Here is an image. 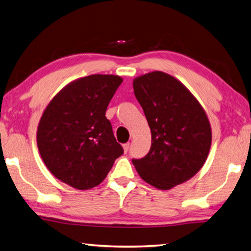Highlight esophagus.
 <instances>
[{
	"mask_svg": "<svg viewBox=\"0 0 251 251\" xmlns=\"http://www.w3.org/2000/svg\"><path fill=\"white\" fill-rule=\"evenodd\" d=\"M122 147H124V151L125 152H126L127 151H129V147H130V143H126V144L122 145Z\"/></svg>",
	"mask_w": 251,
	"mask_h": 251,
	"instance_id": "1",
	"label": "esophagus"
}]
</instances>
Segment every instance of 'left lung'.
I'll return each instance as SVG.
<instances>
[{"label": "left lung", "instance_id": "8db88e82", "mask_svg": "<svg viewBox=\"0 0 251 251\" xmlns=\"http://www.w3.org/2000/svg\"><path fill=\"white\" fill-rule=\"evenodd\" d=\"M151 132V146L133 159L139 176L158 190H170L201 170L210 151L212 133L206 111L175 76L151 71L133 80Z\"/></svg>", "mask_w": 251, "mask_h": 251}]
</instances>
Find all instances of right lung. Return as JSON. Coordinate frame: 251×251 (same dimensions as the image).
<instances>
[{
	"mask_svg": "<svg viewBox=\"0 0 251 251\" xmlns=\"http://www.w3.org/2000/svg\"><path fill=\"white\" fill-rule=\"evenodd\" d=\"M124 79L91 75L68 83L41 117L37 144L44 165L59 181L85 191L105 180L124 154L106 109Z\"/></svg>",
	"mask_w": 251,
	"mask_h": 251,
	"instance_id": "1",
	"label": "right lung"
}]
</instances>
